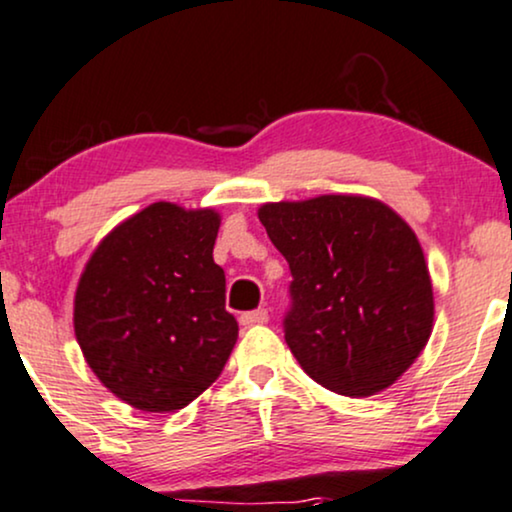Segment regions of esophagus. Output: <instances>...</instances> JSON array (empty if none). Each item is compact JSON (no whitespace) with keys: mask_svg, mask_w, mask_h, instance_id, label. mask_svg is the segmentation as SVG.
I'll use <instances>...</instances> for the list:
<instances>
[{"mask_svg":"<svg viewBox=\"0 0 512 512\" xmlns=\"http://www.w3.org/2000/svg\"><path fill=\"white\" fill-rule=\"evenodd\" d=\"M269 320L267 310L260 308V310H250V313H243L240 315V325L243 327H255V325H264V322Z\"/></svg>","mask_w":512,"mask_h":512,"instance_id":"obj_1","label":"esophagus"}]
</instances>
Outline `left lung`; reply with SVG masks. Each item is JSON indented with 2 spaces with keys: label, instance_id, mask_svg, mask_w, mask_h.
<instances>
[{
  "label": "left lung",
  "instance_id": "left-lung-1",
  "mask_svg": "<svg viewBox=\"0 0 512 512\" xmlns=\"http://www.w3.org/2000/svg\"><path fill=\"white\" fill-rule=\"evenodd\" d=\"M257 216L289 262L284 337L305 373L349 397L395 383L433 330L431 276L409 223L361 195L269 202Z\"/></svg>",
  "mask_w": 512,
  "mask_h": 512
}]
</instances>
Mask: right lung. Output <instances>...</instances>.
Here are the masks:
<instances>
[{"mask_svg":"<svg viewBox=\"0 0 512 512\" xmlns=\"http://www.w3.org/2000/svg\"><path fill=\"white\" fill-rule=\"evenodd\" d=\"M221 216L156 202L93 250L74 296V334L96 378L142 411L187 407L238 339L214 262Z\"/></svg>","mask_w":512,"mask_h":512,"instance_id":"1","label":"right lung"}]
</instances>
